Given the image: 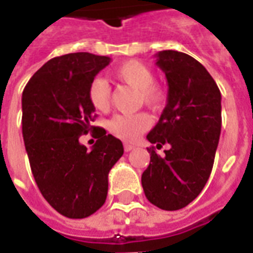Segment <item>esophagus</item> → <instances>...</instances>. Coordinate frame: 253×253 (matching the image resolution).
I'll list each match as a JSON object with an SVG mask.
<instances>
[{
    "label": "esophagus",
    "mask_w": 253,
    "mask_h": 253,
    "mask_svg": "<svg viewBox=\"0 0 253 253\" xmlns=\"http://www.w3.org/2000/svg\"><path fill=\"white\" fill-rule=\"evenodd\" d=\"M123 148H125L126 152H130V150H132V149H135V146H134V145H130V143H125V145H123Z\"/></svg>",
    "instance_id": "esophagus-1"
}]
</instances>
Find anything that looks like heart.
<instances>
[{"label": "heart", "instance_id": "b5f03b06", "mask_svg": "<svg viewBox=\"0 0 253 253\" xmlns=\"http://www.w3.org/2000/svg\"><path fill=\"white\" fill-rule=\"evenodd\" d=\"M116 81L137 89L138 104H143L152 111H160L167 101L165 89L154 83V73L146 63L138 59H130L111 70ZM90 104L97 111H108L111 105V88L104 78L96 77L88 89ZM150 127V119L146 114H118L108 122V130L119 139L131 142Z\"/></svg>", "mask_w": 253, "mask_h": 253}]
</instances>
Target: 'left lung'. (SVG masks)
<instances>
[{"mask_svg":"<svg viewBox=\"0 0 253 253\" xmlns=\"http://www.w3.org/2000/svg\"><path fill=\"white\" fill-rule=\"evenodd\" d=\"M157 66L168 81V103L159 123L148 134L160 157L148 148L150 164L142 173L143 192L150 203L173 211L201 194L211 173L221 134V92L205 66L184 52L165 50Z\"/></svg>","mask_w":253,"mask_h":253,"instance_id":"1","label":"left lung"}]
</instances>
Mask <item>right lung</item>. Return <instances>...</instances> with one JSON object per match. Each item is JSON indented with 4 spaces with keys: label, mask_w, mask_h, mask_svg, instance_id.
Listing matches in <instances>:
<instances>
[{
    "label": "right lung",
    "mask_w": 253,
    "mask_h": 253,
    "mask_svg": "<svg viewBox=\"0 0 253 253\" xmlns=\"http://www.w3.org/2000/svg\"><path fill=\"white\" fill-rule=\"evenodd\" d=\"M110 61L89 52L52 58L23 90L21 126L32 175L43 198L67 218H86L104 205L108 173L123 154L118 138L90 126L96 115L89 85ZM92 129L98 141L88 152L79 137Z\"/></svg>",
    "instance_id": "1"
}]
</instances>
